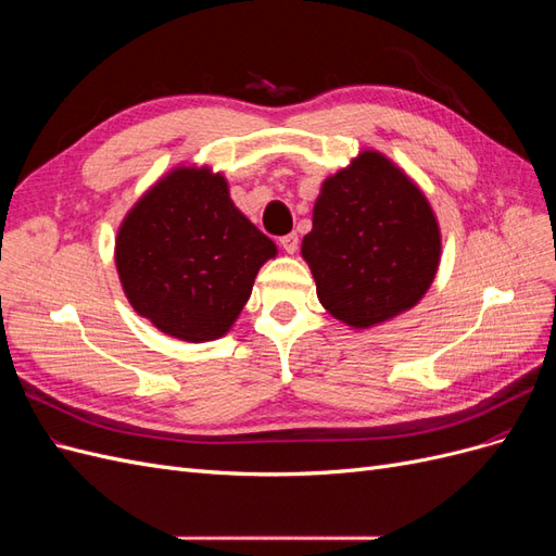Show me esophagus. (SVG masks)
I'll list each match as a JSON object with an SVG mask.
<instances>
[{"label": "esophagus", "mask_w": 556, "mask_h": 556, "mask_svg": "<svg viewBox=\"0 0 556 556\" xmlns=\"http://www.w3.org/2000/svg\"><path fill=\"white\" fill-rule=\"evenodd\" d=\"M280 245L285 252H290V255H294L296 248H299V237L292 231V233H285V237H280Z\"/></svg>", "instance_id": "34e87169"}]
</instances>
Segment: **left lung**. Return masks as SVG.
Returning a JSON list of instances; mask_svg holds the SVG:
<instances>
[{
  "label": "left lung",
  "instance_id": "left-lung-1",
  "mask_svg": "<svg viewBox=\"0 0 556 556\" xmlns=\"http://www.w3.org/2000/svg\"><path fill=\"white\" fill-rule=\"evenodd\" d=\"M317 299L352 327L415 306L435 276L441 233L425 194L378 153L327 178L301 243Z\"/></svg>",
  "mask_w": 556,
  "mask_h": 556
}]
</instances>
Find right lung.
I'll list each match as a JSON object with an SVG mask.
<instances>
[{
    "label": "right lung",
    "mask_w": 556,
    "mask_h": 556,
    "mask_svg": "<svg viewBox=\"0 0 556 556\" xmlns=\"http://www.w3.org/2000/svg\"><path fill=\"white\" fill-rule=\"evenodd\" d=\"M274 255V241L231 204L220 174L182 166L131 208L115 241L134 311L192 343L229 331Z\"/></svg>",
    "instance_id": "obj_1"
}]
</instances>
